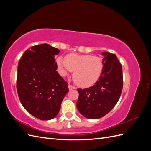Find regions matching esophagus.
<instances>
[{"label": "esophagus", "instance_id": "esophagus-1", "mask_svg": "<svg viewBox=\"0 0 151 151\" xmlns=\"http://www.w3.org/2000/svg\"><path fill=\"white\" fill-rule=\"evenodd\" d=\"M76 89V87H75V86H72V85H71V84L68 85V89H69L70 91V90H72V89Z\"/></svg>", "mask_w": 151, "mask_h": 151}]
</instances>
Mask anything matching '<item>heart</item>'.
I'll return each mask as SVG.
<instances>
[{
    "label": "heart",
    "mask_w": 151,
    "mask_h": 151,
    "mask_svg": "<svg viewBox=\"0 0 151 151\" xmlns=\"http://www.w3.org/2000/svg\"><path fill=\"white\" fill-rule=\"evenodd\" d=\"M57 64L62 75L72 71L75 83L81 87L88 88L94 85L101 76L103 69L102 59L90 55L69 54L65 60L62 57L57 58Z\"/></svg>",
    "instance_id": "obj_1"
}]
</instances>
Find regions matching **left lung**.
Here are the masks:
<instances>
[{
  "instance_id": "8db88e82",
  "label": "left lung",
  "mask_w": 151,
  "mask_h": 151,
  "mask_svg": "<svg viewBox=\"0 0 151 151\" xmlns=\"http://www.w3.org/2000/svg\"><path fill=\"white\" fill-rule=\"evenodd\" d=\"M103 69L99 80L86 89H77L78 111L90 119H98L110 111L119 99L123 88L122 66L115 54L103 52Z\"/></svg>"
}]
</instances>
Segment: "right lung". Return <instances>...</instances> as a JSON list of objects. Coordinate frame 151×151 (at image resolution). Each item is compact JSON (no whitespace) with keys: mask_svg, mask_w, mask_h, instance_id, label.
Listing matches in <instances>:
<instances>
[{"mask_svg":"<svg viewBox=\"0 0 151 151\" xmlns=\"http://www.w3.org/2000/svg\"><path fill=\"white\" fill-rule=\"evenodd\" d=\"M58 48L44 43L32 47L18 63L17 91L31 115L42 120L55 117L68 93V83L56 71Z\"/></svg>","mask_w":151,"mask_h":151,"instance_id":"obj_1","label":"right lung"}]
</instances>
